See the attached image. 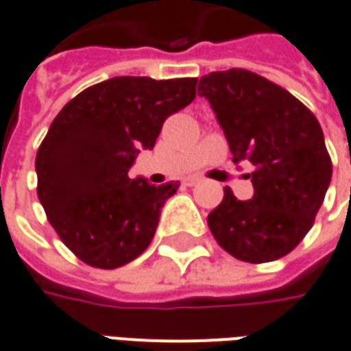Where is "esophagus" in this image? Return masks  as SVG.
Masks as SVG:
<instances>
[{
    "instance_id": "34e87169",
    "label": "esophagus",
    "mask_w": 351,
    "mask_h": 351,
    "mask_svg": "<svg viewBox=\"0 0 351 351\" xmlns=\"http://www.w3.org/2000/svg\"><path fill=\"white\" fill-rule=\"evenodd\" d=\"M183 183H185L187 187H195L196 183H200V178H187Z\"/></svg>"
}]
</instances>
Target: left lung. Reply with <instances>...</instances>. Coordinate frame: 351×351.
I'll list each match as a JSON object with an SVG mask.
<instances>
[{
    "mask_svg": "<svg viewBox=\"0 0 351 351\" xmlns=\"http://www.w3.org/2000/svg\"><path fill=\"white\" fill-rule=\"evenodd\" d=\"M225 132L232 160H250L253 198L225 187L208 227L223 250L245 263L293 251L312 228L332 176L323 130L293 94L247 69L211 71L198 83Z\"/></svg>",
    "mask_w": 351,
    "mask_h": 351,
    "instance_id": "1",
    "label": "left lung"
}]
</instances>
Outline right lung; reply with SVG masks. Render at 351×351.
Segmentation results:
<instances>
[{"mask_svg":"<svg viewBox=\"0 0 351 351\" xmlns=\"http://www.w3.org/2000/svg\"><path fill=\"white\" fill-rule=\"evenodd\" d=\"M195 77H113L84 88L52 121L36 156L37 196L47 219L79 259L119 268L155 236L178 181L130 180L140 149H153L164 121L196 96Z\"/></svg>","mask_w":351,"mask_h":351,"instance_id":"add662e5","label":"right lung"}]
</instances>
